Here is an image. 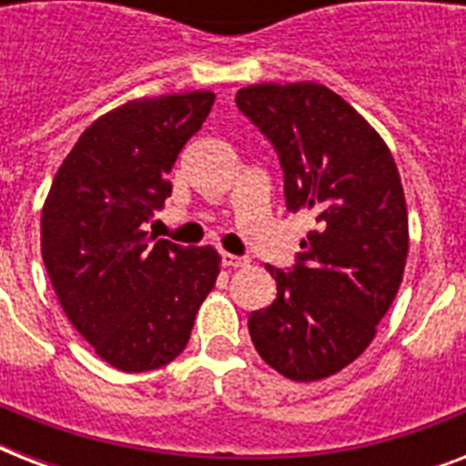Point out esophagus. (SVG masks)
Returning a JSON list of instances; mask_svg holds the SVG:
<instances>
[{"label":"esophagus","instance_id":"obj_1","mask_svg":"<svg viewBox=\"0 0 466 466\" xmlns=\"http://www.w3.org/2000/svg\"><path fill=\"white\" fill-rule=\"evenodd\" d=\"M248 258H244V256H234V254H222V266L225 268H241V266H247Z\"/></svg>","mask_w":466,"mask_h":466}]
</instances>
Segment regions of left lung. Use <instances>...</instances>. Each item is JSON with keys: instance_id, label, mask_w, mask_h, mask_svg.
Segmentation results:
<instances>
[{"instance_id": "1", "label": "left lung", "mask_w": 466, "mask_h": 466, "mask_svg": "<svg viewBox=\"0 0 466 466\" xmlns=\"http://www.w3.org/2000/svg\"><path fill=\"white\" fill-rule=\"evenodd\" d=\"M239 111L276 147L285 205L311 212L292 270L266 266L278 298L248 333L270 368L314 382L358 358L397 298L409 254L404 188L377 130L324 84H254Z\"/></svg>"}]
</instances>
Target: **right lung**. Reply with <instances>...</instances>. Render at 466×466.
I'll return each mask as SVG.
<instances>
[{
	"label": "right lung",
	"instance_id": "1",
	"mask_svg": "<svg viewBox=\"0 0 466 466\" xmlns=\"http://www.w3.org/2000/svg\"><path fill=\"white\" fill-rule=\"evenodd\" d=\"M215 94L135 98L94 120L53 178L40 254L76 331L108 365H168L215 288L219 254L145 232L171 196L168 171L200 130Z\"/></svg>",
	"mask_w": 466,
	"mask_h": 466
}]
</instances>
